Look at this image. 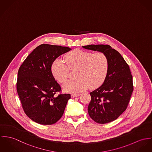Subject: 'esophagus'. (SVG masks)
<instances>
[{
  "label": "esophagus",
  "instance_id": "obj_1",
  "mask_svg": "<svg viewBox=\"0 0 152 152\" xmlns=\"http://www.w3.org/2000/svg\"><path fill=\"white\" fill-rule=\"evenodd\" d=\"M80 94H80V93H74V94H72L71 95V96H72V97H76L79 96Z\"/></svg>",
  "mask_w": 152,
  "mask_h": 152
}]
</instances>
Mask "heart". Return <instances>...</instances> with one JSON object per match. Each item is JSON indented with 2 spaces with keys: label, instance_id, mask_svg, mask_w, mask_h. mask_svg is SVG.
<instances>
[{
  "label": "heart",
  "instance_id": "1",
  "mask_svg": "<svg viewBox=\"0 0 152 152\" xmlns=\"http://www.w3.org/2000/svg\"><path fill=\"white\" fill-rule=\"evenodd\" d=\"M66 64L60 58L56 59L51 65V72L54 78L64 83L69 76V69H76V77L63 85L66 92L76 93L88 88H95L104 83L109 68L107 55L102 52L92 53L80 50H74L66 54Z\"/></svg>",
  "mask_w": 152,
  "mask_h": 152
}]
</instances>
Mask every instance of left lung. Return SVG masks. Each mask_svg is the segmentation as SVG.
Here are the masks:
<instances>
[{"mask_svg":"<svg viewBox=\"0 0 152 152\" xmlns=\"http://www.w3.org/2000/svg\"><path fill=\"white\" fill-rule=\"evenodd\" d=\"M84 49L104 53L109 62L107 76L100 87L90 93L89 116L99 124L115 120L125 111L133 90L132 76L121 55L108 45H88Z\"/></svg>","mask_w":152,"mask_h":152,"instance_id":"8db88e82","label":"left lung"}]
</instances>
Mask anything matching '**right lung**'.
Returning <instances> with one entry per match:
<instances>
[{
	"label": "right lung",
	"instance_id": "1",
	"mask_svg": "<svg viewBox=\"0 0 152 152\" xmlns=\"http://www.w3.org/2000/svg\"><path fill=\"white\" fill-rule=\"evenodd\" d=\"M66 47L41 44L24 60L18 71L17 91L26 114L41 125L56 123L64 114L70 94L61 90L51 72L53 62L70 51Z\"/></svg>",
	"mask_w": 152,
	"mask_h": 152
}]
</instances>
